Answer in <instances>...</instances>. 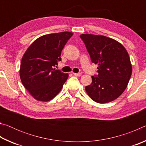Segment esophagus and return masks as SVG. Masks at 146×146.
<instances>
[{
  "mask_svg": "<svg viewBox=\"0 0 146 146\" xmlns=\"http://www.w3.org/2000/svg\"><path fill=\"white\" fill-rule=\"evenodd\" d=\"M73 75L75 76H80L81 75H82V74L78 73H73Z\"/></svg>",
  "mask_w": 146,
  "mask_h": 146,
  "instance_id": "34e87169",
  "label": "esophagus"
}]
</instances>
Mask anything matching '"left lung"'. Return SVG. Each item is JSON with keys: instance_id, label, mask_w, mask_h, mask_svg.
<instances>
[{"instance_id": "1", "label": "left lung", "mask_w": 146, "mask_h": 146, "mask_svg": "<svg viewBox=\"0 0 146 146\" xmlns=\"http://www.w3.org/2000/svg\"><path fill=\"white\" fill-rule=\"evenodd\" d=\"M93 63L98 64V75L92 76V83L86 91L96 102H110L126 89L132 73L129 54L118 41L103 35L82 34Z\"/></svg>"}]
</instances>
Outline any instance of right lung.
Segmentation results:
<instances>
[{
    "label": "right lung",
    "mask_w": 146,
    "mask_h": 146,
    "mask_svg": "<svg viewBox=\"0 0 146 146\" xmlns=\"http://www.w3.org/2000/svg\"><path fill=\"white\" fill-rule=\"evenodd\" d=\"M73 35L68 31L51 33L36 39L22 58L20 77L35 99L48 102L55 97L68 78L53 68L61 60V51Z\"/></svg>",
    "instance_id": "obj_1"
}]
</instances>
